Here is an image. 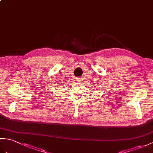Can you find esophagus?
<instances>
[{
	"label": "esophagus",
	"mask_w": 153,
	"mask_h": 153,
	"mask_svg": "<svg viewBox=\"0 0 153 153\" xmlns=\"http://www.w3.org/2000/svg\"><path fill=\"white\" fill-rule=\"evenodd\" d=\"M76 82H78V81H81V80H82V77H77V78H76Z\"/></svg>",
	"instance_id": "34e87169"
}]
</instances>
